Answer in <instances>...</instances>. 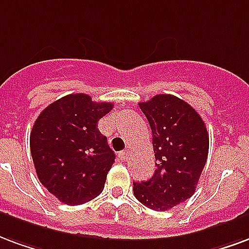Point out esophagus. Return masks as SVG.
I'll use <instances>...</instances> for the list:
<instances>
[{"label": "esophagus", "mask_w": 249, "mask_h": 249, "mask_svg": "<svg viewBox=\"0 0 249 249\" xmlns=\"http://www.w3.org/2000/svg\"><path fill=\"white\" fill-rule=\"evenodd\" d=\"M119 159H122V160H127L128 159V157H130V152L127 151V150H124V151H121L119 152Z\"/></svg>", "instance_id": "34e87169"}]
</instances>
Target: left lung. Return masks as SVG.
Listing matches in <instances>:
<instances>
[{"label": "left lung", "instance_id": "obj_1", "mask_svg": "<svg viewBox=\"0 0 249 249\" xmlns=\"http://www.w3.org/2000/svg\"><path fill=\"white\" fill-rule=\"evenodd\" d=\"M139 107L151 127L157 170L147 182L134 183L132 190L143 206L167 211L194 195L210 138L195 108L175 95L159 94Z\"/></svg>", "mask_w": 249, "mask_h": 249}]
</instances>
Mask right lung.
<instances>
[{"label": "right lung", "instance_id": "1", "mask_svg": "<svg viewBox=\"0 0 249 249\" xmlns=\"http://www.w3.org/2000/svg\"><path fill=\"white\" fill-rule=\"evenodd\" d=\"M112 103L92 102L87 94H69L43 110L30 132L37 177L48 191L78 206L103 191L115 154L98 130Z\"/></svg>", "mask_w": 249, "mask_h": 249}]
</instances>
